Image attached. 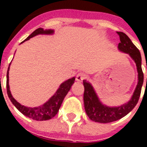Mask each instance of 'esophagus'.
<instances>
[{
	"instance_id": "obj_1",
	"label": "esophagus",
	"mask_w": 147,
	"mask_h": 147,
	"mask_svg": "<svg viewBox=\"0 0 147 147\" xmlns=\"http://www.w3.org/2000/svg\"><path fill=\"white\" fill-rule=\"evenodd\" d=\"M87 78V76L83 72H79V73L76 76V81L78 82H82L83 80H85V78Z\"/></svg>"
}]
</instances>
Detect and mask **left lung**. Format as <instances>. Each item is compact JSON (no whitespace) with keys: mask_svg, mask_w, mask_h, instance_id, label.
Instances as JSON below:
<instances>
[{"mask_svg":"<svg viewBox=\"0 0 147 147\" xmlns=\"http://www.w3.org/2000/svg\"><path fill=\"white\" fill-rule=\"evenodd\" d=\"M117 34L121 40V42L118 44L119 49L129 54L136 62L138 71V83L132 98L127 104L120 107H109L100 102L92 85L86 81H83V85L85 87L84 105L85 111L88 117L94 122L110 123L126 116L137 105L141 93L142 85L144 83V72L141 67L140 53L125 33L117 32Z\"/></svg>","mask_w":147,"mask_h":147,"instance_id":"left-lung-1","label":"left lung"}]
</instances>
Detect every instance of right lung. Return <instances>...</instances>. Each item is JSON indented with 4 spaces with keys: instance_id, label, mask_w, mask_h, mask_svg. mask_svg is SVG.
<instances>
[{
    "instance_id": "obj_1",
    "label": "right lung",
    "mask_w": 147,
    "mask_h": 147,
    "mask_svg": "<svg viewBox=\"0 0 147 147\" xmlns=\"http://www.w3.org/2000/svg\"><path fill=\"white\" fill-rule=\"evenodd\" d=\"M53 33V31L51 30H43L42 28H38L35 31H33V33H31L24 41L28 40L29 39H30V38L33 37L38 34H42V33L49 34V33ZM24 41H23V42H24ZM9 67H10V65H9ZM9 67H8L7 73V95L10 98V100H11L13 105L17 107V109L19 111L21 112L22 114H24L25 116L33 119L35 121H47V120L52 119L53 117H55V114H57L59 110L60 106L64 100V98L65 97L67 93L69 92L71 85L75 82V78H70L69 80L65 81V82L62 83V85H60V87L59 88V89L57 90V92H55V94L43 105L37 107H27L17 102L11 95L10 87H9V76H8Z\"/></svg>"
}]
</instances>
